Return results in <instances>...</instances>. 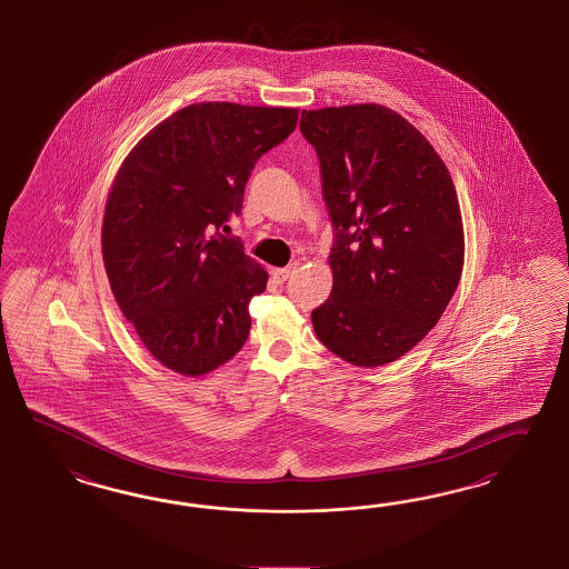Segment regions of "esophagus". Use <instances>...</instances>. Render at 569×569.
<instances>
[{"label":"esophagus","instance_id":"1","mask_svg":"<svg viewBox=\"0 0 569 569\" xmlns=\"http://www.w3.org/2000/svg\"><path fill=\"white\" fill-rule=\"evenodd\" d=\"M293 269H296V264L293 267H283V269H271V276H273L277 283H283V281H288L293 276Z\"/></svg>","mask_w":569,"mask_h":569}]
</instances>
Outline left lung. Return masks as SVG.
Returning a JSON list of instances; mask_svg holds the SVG:
<instances>
[{
  "label": "left lung",
  "mask_w": 569,
  "mask_h": 569,
  "mask_svg": "<svg viewBox=\"0 0 569 569\" xmlns=\"http://www.w3.org/2000/svg\"><path fill=\"white\" fill-rule=\"evenodd\" d=\"M333 226V290L312 310L325 348L353 367L412 350L460 283L463 230L441 157L400 113L375 106L302 111Z\"/></svg>",
  "instance_id": "1"
}]
</instances>
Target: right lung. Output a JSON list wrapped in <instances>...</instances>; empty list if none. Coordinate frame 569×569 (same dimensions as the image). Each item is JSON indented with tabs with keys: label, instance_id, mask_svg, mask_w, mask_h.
<instances>
[{
	"label": "right lung",
	"instance_id": "right-lung-1",
	"mask_svg": "<svg viewBox=\"0 0 569 569\" xmlns=\"http://www.w3.org/2000/svg\"><path fill=\"white\" fill-rule=\"evenodd\" d=\"M298 109L197 103L154 126L123 159L103 216V262L123 317L154 358L200 377L242 350L267 271L226 236L262 154Z\"/></svg>",
	"mask_w": 569,
	"mask_h": 569
}]
</instances>
